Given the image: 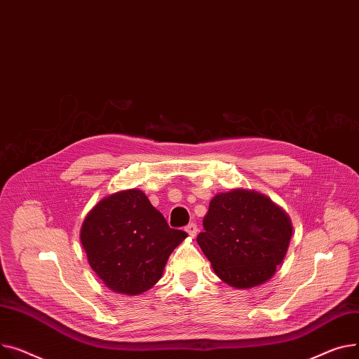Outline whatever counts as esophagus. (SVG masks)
<instances>
[{"label":"esophagus","mask_w":359,"mask_h":359,"mask_svg":"<svg viewBox=\"0 0 359 359\" xmlns=\"http://www.w3.org/2000/svg\"><path fill=\"white\" fill-rule=\"evenodd\" d=\"M185 231L189 235V236H196L197 235V231H198V229H197V224L196 223H189L187 227H185Z\"/></svg>","instance_id":"esophagus-1"}]
</instances>
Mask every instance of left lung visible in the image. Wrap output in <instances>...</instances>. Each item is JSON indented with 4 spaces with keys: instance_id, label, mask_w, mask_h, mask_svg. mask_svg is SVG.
I'll list each match as a JSON object with an SVG mask.
<instances>
[{
    "instance_id": "1",
    "label": "left lung",
    "mask_w": 359,
    "mask_h": 359,
    "mask_svg": "<svg viewBox=\"0 0 359 359\" xmlns=\"http://www.w3.org/2000/svg\"><path fill=\"white\" fill-rule=\"evenodd\" d=\"M197 242L216 276L230 287L254 288L273 277L292 236L290 216L265 194L233 188L217 193Z\"/></svg>"
}]
</instances>
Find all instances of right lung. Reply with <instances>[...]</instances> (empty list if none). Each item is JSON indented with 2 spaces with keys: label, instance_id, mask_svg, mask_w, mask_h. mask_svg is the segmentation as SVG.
Wrapping results in <instances>:
<instances>
[{
  "label": "right lung",
  "instance_id": "obj_1",
  "mask_svg": "<svg viewBox=\"0 0 359 359\" xmlns=\"http://www.w3.org/2000/svg\"><path fill=\"white\" fill-rule=\"evenodd\" d=\"M188 235L171 229L142 189L101 198L81 226L88 264L114 292L137 296L162 277L168 258Z\"/></svg>",
  "mask_w": 359,
  "mask_h": 359
}]
</instances>
